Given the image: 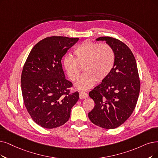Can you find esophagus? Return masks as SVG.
Listing matches in <instances>:
<instances>
[{
    "label": "esophagus",
    "instance_id": "obj_1",
    "mask_svg": "<svg viewBox=\"0 0 158 158\" xmlns=\"http://www.w3.org/2000/svg\"><path fill=\"white\" fill-rule=\"evenodd\" d=\"M88 97L87 94L85 92H81L79 94V98L80 99H85L87 98Z\"/></svg>",
    "mask_w": 158,
    "mask_h": 158
}]
</instances>
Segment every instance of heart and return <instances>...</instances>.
I'll use <instances>...</instances> for the list:
<instances>
[{
	"instance_id": "heart-1",
	"label": "heart",
	"mask_w": 158,
	"mask_h": 158,
	"mask_svg": "<svg viewBox=\"0 0 158 158\" xmlns=\"http://www.w3.org/2000/svg\"><path fill=\"white\" fill-rule=\"evenodd\" d=\"M75 58L69 56L64 61L68 77L72 81L79 79L81 67L85 73L76 85L78 89L86 90L97 80L106 79L111 72L115 64V53L107 43H98L90 40L81 43L74 50Z\"/></svg>"
}]
</instances>
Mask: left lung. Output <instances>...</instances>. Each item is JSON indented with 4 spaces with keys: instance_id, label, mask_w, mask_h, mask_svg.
Listing matches in <instances>:
<instances>
[{
    "instance_id": "1",
    "label": "left lung",
    "mask_w": 158,
    "mask_h": 158,
    "mask_svg": "<svg viewBox=\"0 0 158 158\" xmlns=\"http://www.w3.org/2000/svg\"><path fill=\"white\" fill-rule=\"evenodd\" d=\"M113 49L115 64L108 77L89 93L94 107L88 113L99 127L114 129L131 116L140 91V80L134 56L129 47L114 37H99Z\"/></svg>"
}]
</instances>
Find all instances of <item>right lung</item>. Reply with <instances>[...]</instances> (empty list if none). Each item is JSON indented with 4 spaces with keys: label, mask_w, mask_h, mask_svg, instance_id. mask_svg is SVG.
<instances>
[{
    "label": "right lung",
    "mask_w": 158,
    "mask_h": 158,
    "mask_svg": "<svg viewBox=\"0 0 158 158\" xmlns=\"http://www.w3.org/2000/svg\"><path fill=\"white\" fill-rule=\"evenodd\" d=\"M78 37L51 36L37 43L25 61L21 90L25 107L33 121L44 128H57L67 122L78 92L65 79L61 58Z\"/></svg>",
    "instance_id": "right-lung-1"
}]
</instances>
